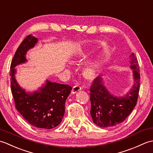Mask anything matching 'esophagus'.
Listing matches in <instances>:
<instances>
[{"label": "esophagus", "mask_w": 153, "mask_h": 153, "mask_svg": "<svg viewBox=\"0 0 153 153\" xmlns=\"http://www.w3.org/2000/svg\"><path fill=\"white\" fill-rule=\"evenodd\" d=\"M82 90V87H79V85H75L73 87L72 90H71V93H76L77 92H78L79 91Z\"/></svg>", "instance_id": "obj_1"}]
</instances>
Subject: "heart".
<instances>
[{
	"label": "heart",
	"mask_w": 153,
	"mask_h": 153,
	"mask_svg": "<svg viewBox=\"0 0 153 153\" xmlns=\"http://www.w3.org/2000/svg\"><path fill=\"white\" fill-rule=\"evenodd\" d=\"M105 53L102 52L100 54V55H105ZM99 68V64H97V62H91L89 63L84 68V73L88 77H93L95 76L96 73L97 72Z\"/></svg>",
	"instance_id": "1"
}]
</instances>
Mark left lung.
<instances>
[{"label": "left lung", "mask_w": 153, "mask_h": 153, "mask_svg": "<svg viewBox=\"0 0 153 153\" xmlns=\"http://www.w3.org/2000/svg\"><path fill=\"white\" fill-rule=\"evenodd\" d=\"M129 57L134 83L124 95L118 97L110 93L101 76L97 77L91 87V116L94 123L100 128L114 126L123 122L137 104L140 87L139 67L134 54Z\"/></svg>", "instance_id": "left-lung-1"}]
</instances>
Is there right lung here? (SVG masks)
Instances as JSON below:
<instances>
[{"instance_id":"add662e5","label":"right lung","mask_w":153,"mask_h":153,"mask_svg":"<svg viewBox=\"0 0 153 153\" xmlns=\"http://www.w3.org/2000/svg\"><path fill=\"white\" fill-rule=\"evenodd\" d=\"M38 42L32 35H28L19 45L13 58L10 76L11 90L16 108L26 121L37 128L52 129L60 124L65 112V102L71 87L47 79L37 91L27 92L16 79L18 65L27 62V52Z\"/></svg>"}]
</instances>
